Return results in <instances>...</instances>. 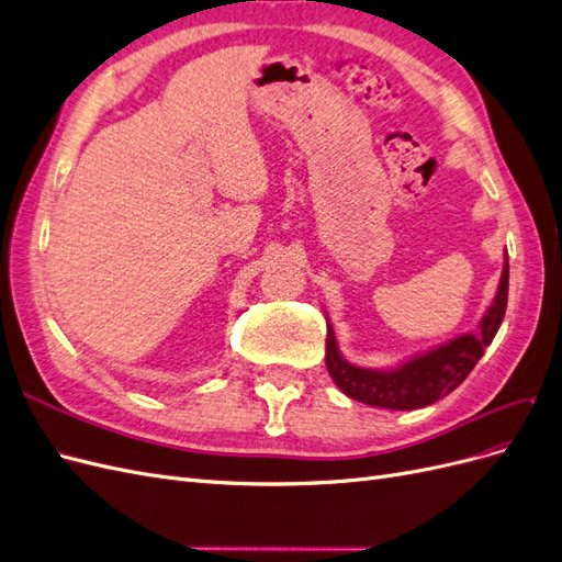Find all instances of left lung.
Masks as SVG:
<instances>
[{"instance_id":"obj_1","label":"left lung","mask_w":562,"mask_h":562,"mask_svg":"<svg viewBox=\"0 0 562 562\" xmlns=\"http://www.w3.org/2000/svg\"><path fill=\"white\" fill-rule=\"evenodd\" d=\"M508 300V258L504 262L499 291L495 302L481 318V330L462 335L452 342L417 356L394 370H370L351 366L337 349L333 326L328 323L326 337V368L333 382L353 401L366 405L386 407V411H415L446 398L450 391L462 384L473 366L481 361L485 347L495 339Z\"/></svg>"}]
</instances>
